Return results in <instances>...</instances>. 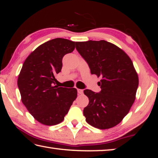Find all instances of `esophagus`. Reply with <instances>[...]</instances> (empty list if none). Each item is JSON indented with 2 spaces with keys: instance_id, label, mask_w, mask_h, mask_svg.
<instances>
[{
  "instance_id": "obj_1",
  "label": "esophagus",
  "mask_w": 158,
  "mask_h": 158,
  "mask_svg": "<svg viewBox=\"0 0 158 158\" xmlns=\"http://www.w3.org/2000/svg\"><path fill=\"white\" fill-rule=\"evenodd\" d=\"M77 92H78L79 94L81 95V94H83V93H84V90H83L82 89H77Z\"/></svg>"
}]
</instances>
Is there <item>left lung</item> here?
I'll return each mask as SVG.
<instances>
[{"label": "left lung", "mask_w": 158, "mask_h": 158, "mask_svg": "<svg viewBox=\"0 0 158 158\" xmlns=\"http://www.w3.org/2000/svg\"><path fill=\"white\" fill-rule=\"evenodd\" d=\"M76 49L89 65L90 73L101 77V91L85 89L89 103L84 109L85 121L101 130L120 123L136 98L138 74L123 50L105 40L76 42Z\"/></svg>", "instance_id": "obj_1"}]
</instances>
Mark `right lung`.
Instances as JSON below:
<instances>
[{"mask_svg": "<svg viewBox=\"0 0 158 158\" xmlns=\"http://www.w3.org/2000/svg\"><path fill=\"white\" fill-rule=\"evenodd\" d=\"M75 44L64 38L51 40L36 48L23 64L17 80L21 101L42 124L55 125L62 122L77 98L74 88L54 85L63 56L73 52Z\"/></svg>", "mask_w": 158, "mask_h": 158, "instance_id": "obj_1", "label": "right lung"}]
</instances>
